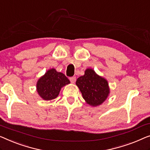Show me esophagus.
<instances>
[{
  "label": "esophagus",
  "instance_id": "obj_1",
  "mask_svg": "<svg viewBox=\"0 0 150 150\" xmlns=\"http://www.w3.org/2000/svg\"><path fill=\"white\" fill-rule=\"evenodd\" d=\"M70 80L71 83H74V82H76V77H70Z\"/></svg>",
  "mask_w": 150,
  "mask_h": 150
}]
</instances>
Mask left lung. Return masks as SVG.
I'll return each mask as SVG.
<instances>
[{"instance_id": "1", "label": "left lung", "mask_w": 150, "mask_h": 150, "mask_svg": "<svg viewBox=\"0 0 150 150\" xmlns=\"http://www.w3.org/2000/svg\"><path fill=\"white\" fill-rule=\"evenodd\" d=\"M76 84L86 103L92 107L103 103L110 93L108 80L97 74L92 68L86 69L84 74L76 80Z\"/></svg>"}]
</instances>
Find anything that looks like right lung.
Here are the masks:
<instances>
[{"label": "right lung", "mask_w": 150, "mask_h": 150, "mask_svg": "<svg viewBox=\"0 0 150 150\" xmlns=\"http://www.w3.org/2000/svg\"><path fill=\"white\" fill-rule=\"evenodd\" d=\"M70 83V80L64 74L51 68L38 80L36 91L44 100H52L59 95L62 87Z\"/></svg>", "instance_id": "add662e5"}]
</instances>
